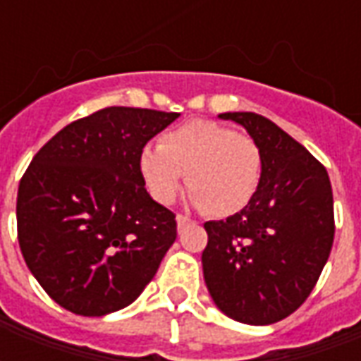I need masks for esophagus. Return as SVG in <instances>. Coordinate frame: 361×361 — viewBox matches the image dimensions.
I'll list each match as a JSON object with an SVG mask.
<instances>
[{
    "label": "esophagus",
    "mask_w": 361,
    "mask_h": 361,
    "mask_svg": "<svg viewBox=\"0 0 361 361\" xmlns=\"http://www.w3.org/2000/svg\"><path fill=\"white\" fill-rule=\"evenodd\" d=\"M176 222H178V232H181L183 228L191 224V220H189L188 216H183V214H178V216H176Z\"/></svg>",
    "instance_id": "34e87169"
}]
</instances>
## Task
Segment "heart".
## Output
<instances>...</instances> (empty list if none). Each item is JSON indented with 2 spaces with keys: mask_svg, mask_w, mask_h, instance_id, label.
<instances>
[{
  "mask_svg": "<svg viewBox=\"0 0 361 361\" xmlns=\"http://www.w3.org/2000/svg\"><path fill=\"white\" fill-rule=\"evenodd\" d=\"M139 173L150 197L172 204L185 176L191 203L226 219L245 209L263 176V152L247 135L212 119H189L139 152Z\"/></svg>",
  "mask_w": 361,
  "mask_h": 361,
  "instance_id": "b5f03b06",
  "label": "heart"
}]
</instances>
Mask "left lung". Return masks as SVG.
Returning <instances> with one entry per match:
<instances>
[{"label":"left lung","instance_id":"obj_1","mask_svg":"<svg viewBox=\"0 0 361 361\" xmlns=\"http://www.w3.org/2000/svg\"><path fill=\"white\" fill-rule=\"evenodd\" d=\"M263 152L250 204L204 224L203 276L212 302L245 325H271L302 305L325 267L334 238L329 173L271 119L226 111Z\"/></svg>","mask_w":361,"mask_h":361}]
</instances>
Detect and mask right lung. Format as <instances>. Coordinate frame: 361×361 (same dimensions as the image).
<instances>
[{
    "label": "right lung",
    "mask_w": 361,
    "mask_h": 361,
    "mask_svg": "<svg viewBox=\"0 0 361 361\" xmlns=\"http://www.w3.org/2000/svg\"><path fill=\"white\" fill-rule=\"evenodd\" d=\"M180 118L111 106L77 119L36 152L19 183L25 263L51 300L102 317L133 303L176 242V216L145 189L139 152Z\"/></svg>",
    "instance_id": "1"
}]
</instances>
